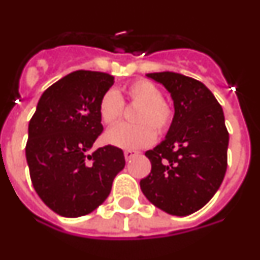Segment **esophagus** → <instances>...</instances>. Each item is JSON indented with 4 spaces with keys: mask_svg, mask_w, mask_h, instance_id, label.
<instances>
[{
    "mask_svg": "<svg viewBox=\"0 0 260 260\" xmlns=\"http://www.w3.org/2000/svg\"><path fill=\"white\" fill-rule=\"evenodd\" d=\"M123 153H125V158H126V160H127V161H128V160H130V158L134 157L135 155H138L137 151H132V150H126Z\"/></svg>",
    "mask_w": 260,
    "mask_h": 260,
    "instance_id": "esophagus-1",
    "label": "esophagus"
}]
</instances>
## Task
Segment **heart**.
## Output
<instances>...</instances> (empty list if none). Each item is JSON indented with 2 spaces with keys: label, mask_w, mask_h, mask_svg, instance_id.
<instances>
[{
  "label": "heart",
  "mask_w": 260,
  "mask_h": 260,
  "mask_svg": "<svg viewBox=\"0 0 260 260\" xmlns=\"http://www.w3.org/2000/svg\"><path fill=\"white\" fill-rule=\"evenodd\" d=\"M125 93L133 104L139 105L135 113L137 125L113 126L104 135L108 144L126 150H137L152 143L155 128L157 134L168 132L173 121V109L162 100V93L156 84L147 79H138L125 87ZM123 100L116 89L103 93L99 102V114L107 125H113L121 118Z\"/></svg>",
  "instance_id": "heart-1"
}]
</instances>
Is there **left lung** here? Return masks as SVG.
I'll return each mask as SVG.
<instances>
[{
  "instance_id": "1",
  "label": "left lung",
  "mask_w": 260,
  "mask_h": 260,
  "mask_svg": "<svg viewBox=\"0 0 260 260\" xmlns=\"http://www.w3.org/2000/svg\"><path fill=\"white\" fill-rule=\"evenodd\" d=\"M147 77L171 93L174 116L164 141L146 152L151 173L141 180L142 192L169 215H191L224 180L229 143L224 112L199 80L172 71Z\"/></svg>"
}]
</instances>
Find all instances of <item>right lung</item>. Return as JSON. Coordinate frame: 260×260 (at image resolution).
<instances>
[{"label":"right lung","mask_w":260,"mask_h":260,"mask_svg":"<svg viewBox=\"0 0 260 260\" xmlns=\"http://www.w3.org/2000/svg\"><path fill=\"white\" fill-rule=\"evenodd\" d=\"M113 83L107 73H70L45 89L28 123L26 158L32 185L41 201L63 217L95 211L125 167L118 147L88 153L103 132L99 102Z\"/></svg>","instance_id":"add662e5"}]
</instances>
